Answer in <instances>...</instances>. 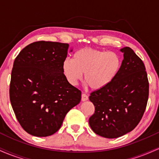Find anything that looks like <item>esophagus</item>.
Returning a JSON list of instances; mask_svg holds the SVG:
<instances>
[{"instance_id":"obj_1","label":"esophagus","mask_w":159,"mask_h":159,"mask_svg":"<svg viewBox=\"0 0 159 159\" xmlns=\"http://www.w3.org/2000/svg\"><path fill=\"white\" fill-rule=\"evenodd\" d=\"M87 99H88V96H87V95L85 94V93H82V95H81V101L85 102V101H87Z\"/></svg>"}]
</instances>
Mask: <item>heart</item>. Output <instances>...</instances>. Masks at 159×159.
<instances>
[{"label":"heart","instance_id":"1","mask_svg":"<svg viewBox=\"0 0 159 159\" xmlns=\"http://www.w3.org/2000/svg\"><path fill=\"white\" fill-rule=\"evenodd\" d=\"M122 65L120 55L92 48L77 51L73 59L66 58L63 72L72 85H77L84 73L85 83L94 90L105 88L115 79Z\"/></svg>","mask_w":159,"mask_h":159}]
</instances>
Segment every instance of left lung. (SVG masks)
Wrapping results in <instances>:
<instances>
[{
    "label": "left lung",
    "instance_id": "obj_1",
    "mask_svg": "<svg viewBox=\"0 0 159 159\" xmlns=\"http://www.w3.org/2000/svg\"><path fill=\"white\" fill-rule=\"evenodd\" d=\"M123 53L116 77L105 88L91 93L95 113L89 119L92 130L106 138L130 132L143 116L149 96V82L143 61L129 47Z\"/></svg>",
    "mask_w": 159,
    "mask_h": 159
}]
</instances>
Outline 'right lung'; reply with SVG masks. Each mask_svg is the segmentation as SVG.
Listing matches in <instances>:
<instances>
[{"mask_svg":"<svg viewBox=\"0 0 159 159\" xmlns=\"http://www.w3.org/2000/svg\"><path fill=\"white\" fill-rule=\"evenodd\" d=\"M68 50L67 43L35 42L15 59L10 102L20 125L31 135L54 134L67 113L81 101V90L69 83L63 72Z\"/></svg>","mask_w":159,"mask_h":159,"instance_id":"1","label":"right lung"}]
</instances>
